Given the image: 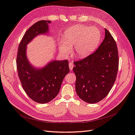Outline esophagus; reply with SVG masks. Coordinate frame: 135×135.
<instances>
[{"label":"esophagus","instance_id":"34e87169","mask_svg":"<svg viewBox=\"0 0 135 135\" xmlns=\"http://www.w3.org/2000/svg\"><path fill=\"white\" fill-rule=\"evenodd\" d=\"M69 68H70V70L71 71L73 70V68L74 65L72 63H70L69 64Z\"/></svg>","mask_w":135,"mask_h":135}]
</instances>
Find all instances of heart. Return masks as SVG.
I'll return each mask as SVG.
<instances>
[{"instance_id":"heart-1","label":"heart","mask_w":135,"mask_h":135,"mask_svg":"<svg viewBox=\"0 0 135 135\" xmlns=\"http://www.w3.org/2000/svg\"><path fill=\"white\" fill-rule=\"evenodd\" d=\"M101 35L96 27L78 25L65 32L63 39L60 41V50L65 56L71 52L74 47L76 56L85 58L97 49L100 42Z\"/></svg>"}]
</instances>
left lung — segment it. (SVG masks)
I'll return each mask as SVG.
<instances>
[{
	"label": "left lung",
	"instance_id": "1",
	"mask_svg": "<svg viewBox=\"0 0 135 135\" xmlns=\"http://www.w3.org/2000/svg\"><path fill=\"white\" fill-rule=\"evenodd\" d=\"M75 90L88 103H95L107 95L114 85L119 66L117 45L109 31L99 48L84 59L74 62Z\"/></svg>",
	"mask_w": 135,
	"mask_h": 135
}]
</instances>
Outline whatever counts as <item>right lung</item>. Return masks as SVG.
I'll use <instances>...</instances> for the list:
<instances>
[{
  "label": "right lung",
  "mask_w": 135,
  "mask_h": 135,
  "mask_svg": "<svg viewBox=\"0 0 135 135\" xmlns=\"http://www.w3.org/2000/svg\"><path fill=\"white\" fill-rule=\"evenodd\" d=\"M49 20L37 21L25 32L16 59L18 75L24 90L31 99L44 104L59 94L64 77L69 73L68 60H52L42 68L33 66L27 55V45L36 37L49 33Z\"/></svg>",
  "instance_id": "add662e5"
}]
</instances>
